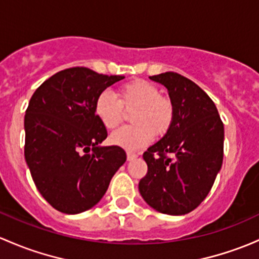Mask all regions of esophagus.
<instances>
[{
  "label": "esophagus",
  "instance_id": "34e87169",
  "mask_svg": "<svg viewBox=\"0 0 259 259\" xmlns=\"http://www.w3.org/2000/svg\"><path fill=\"white\" fill-rule=\"evenodd\" d=\"M138 155L135 154V152H132V151H126V159L127 161H132V160L137 159Z\"/></svg>",
  "mask_w": 259,
  "mask_h": 259
}]
</instances>
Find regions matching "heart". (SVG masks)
Returning <instances> with one entry per match:
<instances>
[{
	"mask_svg": "<svg viewBox=\"0 0 259 259\" xmlns=\"http://www.w3.org/2000/svg\"><path fill=\"white\" fill-rule=\"evenodd\" d=\"M113 94L103 92L94 103V114L103 126L114 130L122 124L125 111L134 125L114 133L110 141L127 150H138L151 143L154 135L162 138L170 132L175 121V104L172 99L160 94V89L151 81L134 79L124 83Z\"/></svg>",
	"mask_w": 259,
	"mask_h": 259,
	"instance_id": "1",
	"label": "heart"
}]
</instances>
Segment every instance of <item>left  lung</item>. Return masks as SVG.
I'll list each match as a JSON object with an SVG mask.
<instances>
[{"instance_id": "8db88e82", "label": "left lung", "mask_w": 259, "mask_h": 259, "mask_svg": "<svg viewBox=\"0 0 259 259\" xmlns=\"http://www.w3.org/2000/svg\"><path fill=\"white\" fill-rule=\"evenodd\" d=\"M150 79L167 88L175 121L144 152L148 172L139 182V191L161 213L186 214L205 200L221 168L223 122L211 98L189 78L166 72Z\"/></svg>"}]
</instances>
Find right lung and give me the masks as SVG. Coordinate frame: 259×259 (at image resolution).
Wrapping results in <instances>:
<instances>
[{
	"instance_id": "obj_1",
	"label": "right lung",
	"mask_w": 259,
	"mask_h": 259,
	"mask_svg": "<svg viewBox=\"0 0 259 259\" xmlns=\"http://www.w3.org/2000/svg\"><path fill=\"white\" fill-rule=\"evenodd\" d=\"M122 75L85 67L61 70L36 89L24 115V159L34 185L57 211L97 205L126 160L120 146H98L108 132L94 114L97 97Z\"/></svg>"
}]
</instances>
